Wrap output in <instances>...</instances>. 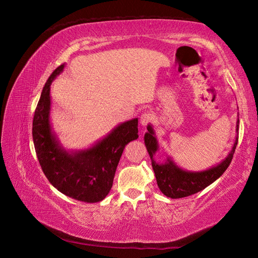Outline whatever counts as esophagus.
I'll list each match as a JSON object with an SVG mask.
<instances>
[{
    "mask_svg": "<svg viewBox=\"0 0 258 258\" xmlns=\"http://www.w3.org/2000/svg\"><path fill=\"white\" fill-rule=\"evenodd\" d=\"M140 119H141V124L143 125V126H146L147 124H149L153 121V114L151 112H144L141 115Z\"/></svg>",
    "mask_w": 258,
    "mask_h": 258,
    "instance_id": "obj_1",
    "label": "esophagus"
}]
</instances>
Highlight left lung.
Masks as SVG:
<instances>
[{
  "mask_svg": "<svg viewBox=\"0 0 258 258\" xmlns=\"http://www.w3.org/2000/svg\"><path fill=\"white\" fill-rule=\"evenodd\" d=\"M238 124L239 119L236 122V132L238 131ZM237 140L236 136L231 152L217 166L202 171H188L177 166L169 156L167 157L165 163H156V160L154 159V155L158 151L159 146L156 136H155V131L151 124L147 125V132L144 136L147 152L152 159V166L158 188L166 197L171 198V199H179V198H184L199 192L222 176L231 164L237 145Z\"/></svg>",
  "mask_w": 258,
  "mask_h": 258,
  "instance_id": "left-lung-1",
  "label": "left lung"
}]
</instances>
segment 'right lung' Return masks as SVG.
<instances>
[{
	"label": "right lung",
	"mask_w": 258,
	"mask_h": 258,
	"mask_svg": "<svg viewBox=\"0 0 258 258\" xmlns=\"http://www.w3.org/2000/svg\"><path fill=\"white\" fill-rule=\"evenodd\" d=\"M63 68L64 63L48 78L35 110V151L45 176L58 191L79 201L99 202L110 192L125 145L139 139V118L118 124L91 147L67 151L50 124V86Z\"/></svg>",
	"instance_id": "right-lung-1"
}]
</instances>
